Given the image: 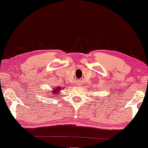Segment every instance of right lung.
<instances>
[{"mask_svg":"<svg viewBox=\"0 0 148 148\" xmlns=\"http://www.w3.org/2000/svg\"><path fill=\"white\" fill-rule=\"evenodd\" d=\"M61 90V87H54V91H52L53 92V94H54V96H56L58 94H59V91Z\"/></svg>","mask_w":148,"mask_h":148,"instance_id":"add662e5","label":"right lung"}]
</instances>
